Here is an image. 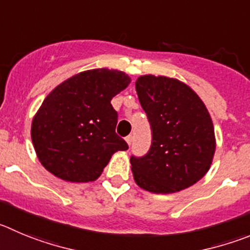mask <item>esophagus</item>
Segmentation results:
<instances>
[{
	"instance_id": "34e87169",
	"label": "esophagus",
	"mask_w": 250,
	"mask_h": 250,
	"mask_svg": "<svg viewBox=\"0 0 250 250\" xmlns=\"http://www.w3.org/2000/svg\"><path fill=\"white\" fill-rule=\"evenodd\" d=\"M125 142H127L128 146H130V144H132V142H133V137L132 136H128L127 138H125Z\"/></svg>"
}]
</instances>
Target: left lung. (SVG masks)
Here are the masks:
<instances>
[{
	"mask_svg": "<svg viewBox=\"0 0 250 250\" xmlns=\"http://www.w3.org/2000/svg\"><path fill=\"white\" fill-rule=\"evenodd\" d=\"M137 93L151 125L148 154L130 158L137 185L153 193L185 190L204 178L216 151L212 118L199 95L183 81L142 75Z\"/></svg>",
	"mask_w": 250,
	"mask_h": 250,
	"instance_id": "8db88e82",
	"label": "left lung"
}]
</instances>
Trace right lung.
Instances as JSON below:
<instances>
[{"label":"right lung","mask_w":250,"mask_h":250,"mask_svg":"<svg viewBox=\"0 0 250 250\" xmlns=\"http://www.w3.org/2000/svg\"><path fill=\"white\" fill-rule=\"evenodd\" d=\"M130 81L120 70H86L44 99L32 121L30 137L49 172L70 183L95 181L116 151L127 150V143L116 134L117 112L111 100Z\"/></svg>","instance_id":"right-lung-1"}]
</instances>
